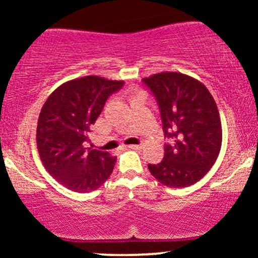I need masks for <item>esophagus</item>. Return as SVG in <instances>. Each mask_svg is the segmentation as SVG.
Returning a JSON list of instances; mask_svg holds the SVG:
<instances>
[{
  "mask_svg": "<svg viewBox=\"0 0 258 258\" xmlns=\"http://www.w3.org/2000/svg\"><path fill=\"white\" fill-rule=\"evenodd\" d=\"M128 149H132V150H138V149H142V146H136V144H132V146H127Z\"/></svg>",
  "mask_w": 258,
  "mask_h": 258,
  "instance_id": "esophagus-1",
  "label": "esophagus"
}]
</instances>
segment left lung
<instances>
[{"label": "left lung", "instance_id": "left-lung-1", "mask_svg": "<svg viewBox=\"0 0 258 258\" xmlns=\"http://www.w3.org/2000/svg\"><path fill=\"white\" fill-rule=\"evenodd\" d=\"M156 97L165 136L161 162L148 165L150 173L170 188H185L214 166L222 146L220 111L214 97L199 80L182 73L162 72L144 78Z\"/></svg>", "mask_w": 258, "mask_h": 258}]
</instances>
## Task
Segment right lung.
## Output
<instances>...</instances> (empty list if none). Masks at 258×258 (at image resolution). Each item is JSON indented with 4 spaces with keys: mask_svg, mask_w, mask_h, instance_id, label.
Here are the masks:
<instances>
[{
    "mask_svg": "<svg viewBox=\"0 0 258 258\" xmlns=\"http://www.w3.org/2000/svg\"><path fill=\"white\" fill-rule=\"evenodd\" d=\"M122 85L88 75L64 82L44 102L36 128L38 155L47 172L65 188L88 193L111 174L116 156L87 149L85 143L106 99Z\"/></svg>",
    "mask_w": 258,
    "mask_h": 258,
    "instance_id": "1",
    "label": "right lung"
}]
</instances>
